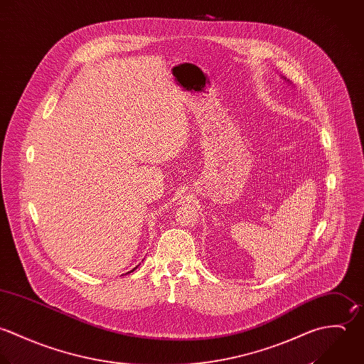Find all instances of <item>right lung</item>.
I'll return each instance as SVG.
<instances>
[{"mask_svg":"<svg viewBox=\"0 0 364 364\" xmlns=\"http://www.w3.org/2000/svg\"><path fill=\"white\" fill-rule=\"evenodd\" d=\"M134 270H136V267H135V269H134ZM134 270H131V272H129V273H132V272H134Z\"/></svg>","mask_w":364,"mask_h":364,"instance_id":"right-lung-1","label":"right lung"}]
</instances>
